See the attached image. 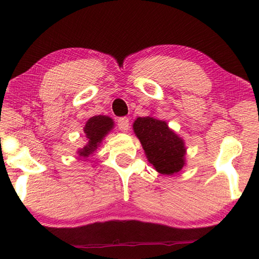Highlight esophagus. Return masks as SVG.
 Returning <instances> with one entry per match:
<instances>
[{
    "mask_svg": "<svg viewBox=\"0 0 259 259\" xmlns=\"http://www.w3.org/2000/svg\"><path fill=\"white\" fill-rule=\"evenodd\" d=\"M117 126H119V129L121 131L126 133V131L129 130V119L128 117H120V119L117 120Z\"/></svg>",
    "mask_w": 259,
    "mask_h": 259,
    "instance_id": "obj_1",
    "label": "esophagus"
}]
</instances>
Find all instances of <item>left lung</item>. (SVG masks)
<instances>
[{
  "label": "left lung",
  "mask_w": 259,
  "mask_h": 259,
  "mask_svg": "<svg viewBox=\"0 0 259 259\" xmlns=\"http://www.w3.org/2000/svg\"><path fill=\"white\" fill-rule=\"evenodd\" d=\"M134 133L142 143L148 162L157 172L174 175L185 165V143L165 121L152 116L138 117L134 122Z\"/></svg>",
  "instance_id": "8db88e82"
}]
</instances>
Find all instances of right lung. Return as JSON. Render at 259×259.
I'll return each instance as SVG.
<instances>
[{"label": "right lung", "mask_w": 259, "mask_h": 259, "mask_svg": "<svg viewBox=\"0 0 259 259\" xmlns=\"http://www.w3.org/2000/svg\"><path fill=\"white\" fill-rule=\"evenodd\" d=\"M113 126L114 122L109 116L96 115L90 117L87 121L84 129H83L88 142L84 147L77 151V154L80 155V157L85 159V157H89V155L93 154L100 145V143L103 142L105 136L113 129Z\"/></svg>", "instance_id": "right-lung-1"}]
</instances>
